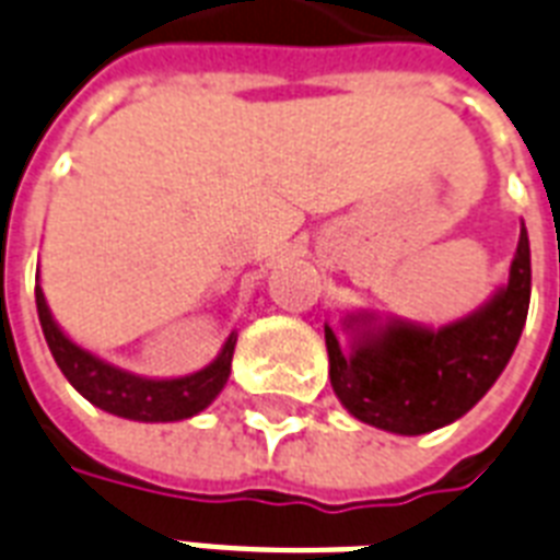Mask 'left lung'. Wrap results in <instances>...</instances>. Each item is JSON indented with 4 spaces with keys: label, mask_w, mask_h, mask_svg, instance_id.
Instances as JSON below:
<instances>
[{
    "label": "left lung",
    "mask_w": 560,
    "mask_h": 560,
    "mask_svg": "<svg viewBox=\"0 0 560 560\" xmlns=\"http://www.w3.org/2000/svg\"><path fill=\"white\" fill-rule=\"evenodd\" d=\"M532 259L526 228L509 285L482 312L450 327H388L345 357L332 329H324L329 383L345 409L371 427L423 435L453 423L482 400L509 365L528 315Z\"/></svg>",
    "instance_id": "1"
}]
</instances>
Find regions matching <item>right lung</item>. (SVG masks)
<instances>
[{
    "instance_id": "add662e5",
    "label": "right lung",
    "mask_w": 560,
    "mask_h": 560,
    "mask_svg": "<svg viewBox=\"0 0 560 560\" xmlns=\"http://www.w3.org/2000/svg\"><path fill=\"white\" fill-rule=\"evenodd\" d=\"M34 298H37L43 336H46V345H49L51 357L63 371V376L75 385V392H81L93 406L110 411V415H119V418L128 420H145V423L192 418V415H198L215 400V394L224 388L228 376H231L236 336L224 341L215 362L198 371V374L180 376V380H142V376L125 374L114 365H104L102 359H95L93 353L72 345L60 332L58 324L51 320V312L46 306L40 285L34 289Z\"/></svg>"
}]
</instances>
